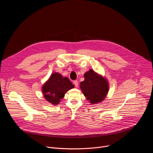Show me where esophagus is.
Wrapping results in <instances>:
<instances>
[{
	"mask_svg": "<svg viewBox=\"0 0 153 153\" xmlns=\"http://www.w3.org/2000/svg\"><path fill=\"white\" fill-rule=\"evenodd\" d=\"M73 83H74V85H75L76 87H77V86H78L79 83H78V81H77V80H74V81L73 82Z\"/></svg>",
	"mask_w": 153,
	"mask_h": 153,
	"instance_id": "1",
	"label": "esophagus"
}]
</instances>
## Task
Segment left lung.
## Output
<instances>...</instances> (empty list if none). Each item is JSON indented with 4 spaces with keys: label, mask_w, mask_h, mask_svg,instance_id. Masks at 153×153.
<instances>
[{
    "label": "left lung",
    "mask_w": 153,
    "mask_h": 153,
    "mask_svg": "<svg viewBox=\"0 0 153 153\" xmlns=\"http://www.w3.org/2000/svg\"><path fill=\"white\" fill-rule=\"evenodd\" d=\"M85 80L80 82V87L86 99L91 104L102 102L108 92V82L102 76L92 70L84 74Z\"/></svg>",
    "instance_id": "8db88e82"
}]
</instances>
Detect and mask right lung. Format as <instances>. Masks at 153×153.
Returning <instances> with one entry per match:
<instances>
[{
	"label": "right lung",
	"mask_w": 153,
	"mask_h": 153,
	"mask_svg": "<svg viewBox=\"0 0 153 153\" xmlns=\"http://www.w3.org/2000/svg\"><path fill=\"white\" fill-rule=\"evenodd\" d=\"M68 77H63L57 73H54L48 81L43 85L42 92L44 98L54 105L59 103L65 93L74 88Z\"/></svg>",
	"instance_id": "add662e5"
}]
</instances>
